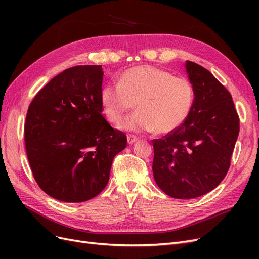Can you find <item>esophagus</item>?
<instances>
[{
    "mask_svg": "<svg viewBox=\"0 0 259 259\" xmlns=\"http://www.w3.org/2000/svg\"><path fill=\"white\" fill-rule=\"evenodd\" d=\"M137 137L136 136H134V135H127V143L130 144V145H132V144H134L135 142H137Z\"/></svg>",
    "mask_w": 259,
    "mask_h": 259,
    "instance_id": "obj_1",
    "label": "esophagus"
}]
</instances>
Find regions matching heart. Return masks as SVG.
<instances>
[{
	"label": "heart",
	"mask_w": 259,
	"mask_h": 259,
	"mask_svg": "<svg viewBox=\"0 0 259 259\" xmlns=\"http://www.w3.org/2000/svg\"><path fill=\"white\" fill-rule=\"evenodd\" d=\"M101 105L109 122L119 123L134 107L137 111L120 127L128 132L169 134L178 130L189 115L194 100L191 83L184 77L153 66L126 70L119 84H107L101 91Z\"/></svg>",
	"instance_id": "heart-1"
}]
</instances>
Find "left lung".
Wrapping results in <instances>:
<instances>
[{
	"mask_svg": "<svg viewBox=\"0 0 259 259\" xmlns=\"http://www.w3.org/2000/svg\"><path fill=\"white\" fill-rule=\"evenodd\" d=\"M186 72L194 91L185 123L154 139L153 177L175 199H193L222 183L239 136L240 125L231 94L208 70L187 60Z\"/></svg>",
	"mask_w": 259,
	"mask_h": 259,
	"instance_id": "obj_1",
	"label": "left lung"
}]
</instances>
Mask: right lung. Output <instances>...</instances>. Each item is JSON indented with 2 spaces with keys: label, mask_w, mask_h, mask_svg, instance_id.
Listing matches in <instances>:
<instances>
[{
  "label": "right lung",
  "mask_w": 259,
  "mask_h": 259,
  "mask_svg": "<svg viewBox=\"0 0 259 259\" xmlns=\"http://www.w3.org/2000/svg\"><path fill=\"white\" fill-rule=\"evenodd\" d=\"M101 66L69 68L30 104L26 151L31 170L50 197L69 203L95 198L109 182L126 135L110 126L101 105Z\"/></svg>",
  "instance_id": "obj_1"
}]
</instances>
